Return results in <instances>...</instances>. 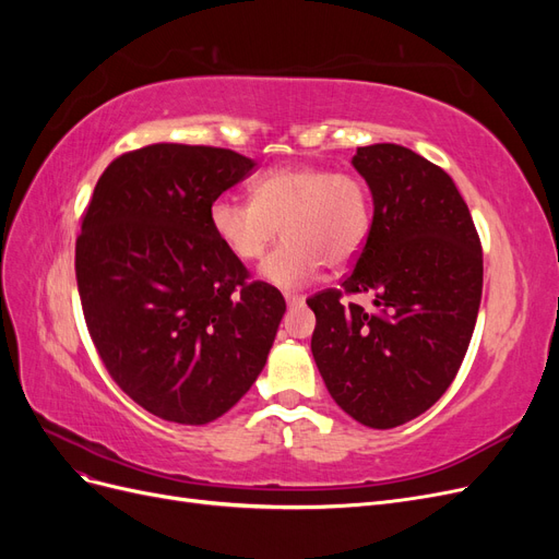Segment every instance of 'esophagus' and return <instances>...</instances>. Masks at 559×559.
Segmentation results:
<instances>
[{"mask_svg": "<svg viewBox=\"0 0 559 559\" xmlns=\"http://www.w3.org/2000/svg\"><path fill=\"white\" fill-rule=\"evenodd\" d=\"M284 300H286V306H300V302H302V296L292 294V292H284Z\"/></svg>", "mask_w": 559, "mask_h": 559, "instance_id": "esophagus-1", "label": "esophagus"}]
</instances>
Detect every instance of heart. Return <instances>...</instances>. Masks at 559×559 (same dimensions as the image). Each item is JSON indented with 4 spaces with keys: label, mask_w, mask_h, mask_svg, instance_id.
Segmentation results:
<instances>
[{
    "label": "heart",
    "mask_w": 559,
    "mask_h": 559,
    "mask_svg": "<svg viewBox=\"0 0 559 559\" xmlns=\"http://www.w3.org/2000/svg\"><path fill=\"white\" fill-rule=\"evenodd\" d=\"M210 226L235 259L259 261L280 235L286 240L261 265L284 289L312 282L324 265L359 257L370 230L366 183L326 167H277L253 181V200L222 193L210 205Z\"/></svg>",
    "instance_id": "obj_1"
}]
</instances>
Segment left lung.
Masks as SVG:
<instances>
[{"label": "left lung", "mask_w": 559, "mask_h": 559, "mask_svg": "<svg viewBox=\"0 0 559 559\" xmlns=\"http://www.w3.org/2000/svg\"><path fill=\"white\" fill-rule=\"evenodd\" d=\"M352 165L373 224L341 289L308 298L312 357L329 394L370 429L415 419L445 394L476 329L483 249L441 167L399 144L359 146ZM366 293L373 311L342 296Z\"/></svg>", "instance_id": "left-lung-1"}]
</instances>
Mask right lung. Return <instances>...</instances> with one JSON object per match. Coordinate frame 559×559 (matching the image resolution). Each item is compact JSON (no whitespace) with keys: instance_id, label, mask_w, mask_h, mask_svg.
<instances>
[{"instance_id":"right-lung-1","label":"right lung","mask_w":559,"mask_h":559,"mask_svg":"<svg viewBox=\"0 0 559 559\" xmlns=\"http://www.w3.org/2000/svg\"><path fill=\"white\" fill-rule=\"evenodd\" d=\"M253 167L230 148L151 144L109 163L81 218L76 284L99 359L177 425H207L249 392L286 310L210 226L214 198Z\"/></svg>"}]
</instances>
